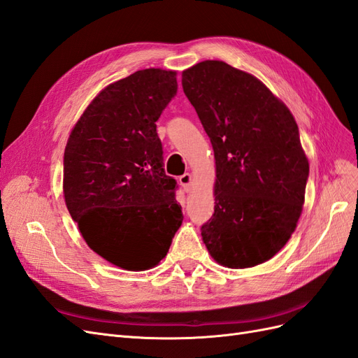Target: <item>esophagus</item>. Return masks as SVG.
I'll list each match as a JSON object with an SVG mask.
<instances>
[{
	"instance_id": "34e87169",
	"label": "esophagus",
	"mask_w": 358,
	"mask_h": 358,
	"mask_svg": "<svg viewBox=\"0 0 358 358\" xmlns=\"http://www.w3.org/2000/svg\"><path fill=\"white\" fill-rule=\"evenodd\" d=\"M191 180H192V178H191L189 173H185V175H182V176L179 178V183L182 185L183 191L188 192V191L191 189Z\"/></svg>"
}]
</instances>
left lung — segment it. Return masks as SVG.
<instances>
[{
    "label": "left lung",
    "mask_w": 358,
    "mask_h": 358,
    "mask_svg": "<svg viewBox=\"0 0 358 358\" xmlns=\"http://www.w3.org/2000/svg\"><path fill=\"white\" fill-rule=\"evenodd\" d=\"M215 154V212L201 237L216 263L262 264L294 233L305 203L309 162L288 107L252 74L224 61L182 73Z\"/></svg>",
    "instance_id": "left-lung-1"
}]
</instances>
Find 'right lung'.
<instances>
[{"label": "right lung", "mask_w": 358, "mask_h": 358, "mask_svg": "<svg viewBox=\"0 0 358 358\" xmlns=\"http://www.w3.org/2000/svg\"><path fill=\"white\" fill-rule=\"evenodd\" d=\"M178 92L176 71L146 69L110 83L74 125L64 152V199L94 252L148 270L182 224L157 121Z\"/></svg>", "instance_id": "obj_1"}]
</instances>
